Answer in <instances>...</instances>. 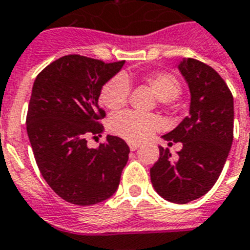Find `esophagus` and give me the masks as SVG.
<instances>
[{
  "mask_svg": "<svg viewBox=\"0 0 250 250\" xmlns=\"http://www.w3.org/2000/svg\"><path fill=\"white\" fill-rule=\"evenodd\" d=\"M129 148H130V151H135L138 148V145L137 143H129Z\"/></svg>",
  "mask_w": 250,
  "mask_h": 250,
  "instance_id": "1",
  "label": "esophagus"
}]
</instances>
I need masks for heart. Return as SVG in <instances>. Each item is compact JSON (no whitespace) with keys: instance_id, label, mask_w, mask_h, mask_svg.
<instances>
[{"instance_id":"obj_1","label":"heart","mask_w":250,"mask_h":250,"mask_svg":"<svg viewBox=\"0 0 250 250\" xmlns=\"http://www.w3.org/2000/svg\"><path fill=\"white\" fill-rule=\"evenodd\" d=\"M143 83H147L161 102H171L182 93L179 80L169 72L153 71L146 73ZM130 79L127 76H115L102 86L99 101L101 104L111 112L123 109L127 103L130 91ZM163 121L156 115H139L134 112H123L109 120V130L117 137L130 143H139L157 131Z\"/></svg>"}]
</instances>
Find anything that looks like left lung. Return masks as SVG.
I'll return each mask as SVG.
<instances>
[{"label": "left lung", "mask_w": 250, "mask_h": 250, "mask_svg": "<svg viewBox=\"0 0 250 250\" xmlns=\"http://www.w3.org/2000/svg\"><path fill=\"white\" fill-rule=\"evenodd\" d=\"M179 71L191 91L189 115L163 138L183 147L175 157L159 147L149 174L160 196L186 204L205 195L225 167L233 139V98L218 72L203 62L189 58Z\"/></svg>", "instance_id": "obj_1"}]
</instances>
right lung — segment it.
I'll return each instance as SVG.
<instances>
[{"label": "right lung", "instance_id": "1", "mask_svg": "<svg viewBox=\"0 0 250 250\" xmlns=\"http://www.w3.org/2000/svg\"><path fill=\"white\" fill-rule=\"evenodd\" d=\"M124 63L65 55L40 72L32 87L27 133L36 163L54 192L71 204H98L119 187L127 145L108 135L98 148H89L87 139L101 137V89Z\"/></svg>", "mask_w": 250, "mask_h": 250}]
</instances>
